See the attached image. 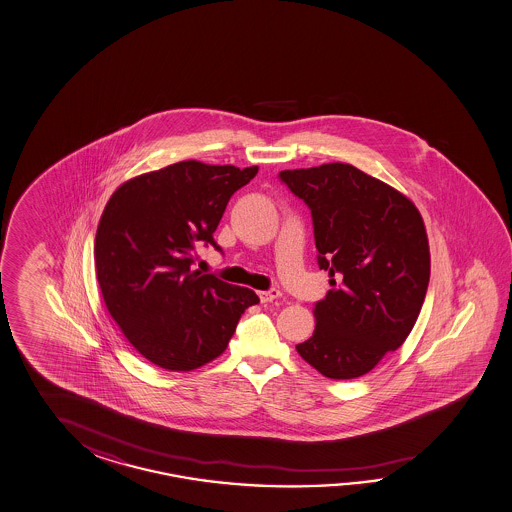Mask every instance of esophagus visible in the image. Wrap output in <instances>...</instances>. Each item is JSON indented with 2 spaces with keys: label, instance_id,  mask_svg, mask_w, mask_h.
Instances as JSON below:
<instances>
[{
  "label": "esophagus",
  "instance_id": "esophagus-1",
  "mask_svg": "<svg viewBox=\"0 0 512 512\" xmlns=\"http://www.w3.org/2000/svg\"><path fill=\"white\" fill-rule=\"evenodd\" d=\"M279 297V290L261 291V293H259V299H261L262 304H266V302H273V300L279 299Z\"/></svg>",
  "mask_w": 512,
  "mask_h": 512
}]
</instances>
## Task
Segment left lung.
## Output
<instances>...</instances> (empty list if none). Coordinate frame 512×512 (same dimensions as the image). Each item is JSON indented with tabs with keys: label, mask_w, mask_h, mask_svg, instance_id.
<instances>
[{
	"label": "left lung",
	"mask_w": 512,
	"mask_h": 512,
	"mask_svg": "<svg viewBox=\"0 0 512 512\" xmlns=\"http://www.w3.org/2000/svg\"><path fill=\"white\" fill-rule=\"evenodd\" d=\"M279 179L308 204L320 270L338 277L297 351L324 377H362L404 344L424 304L431 257L422 215L351 164L284 170Z\"/></svg>",
	"instance_id": "1"
}]
</instances>
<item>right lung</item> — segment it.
I'll return each mask as SVG.
<instances>
[{"mask_svg": "<svg viewBox=\"0 0 512 512\" xmlns=\"http://www.w3.org/2000/svg\"><path fill=\"white\" fill-rule=\"evenodd\" d=\"M259 168L181 161L112 193L97 226L96 277L108 313L143 357L192 371L228 346L255 291L192 271L193 251L213 241L233 193Z\"/></svg>", "mask_w": 512, "mask_h": 512, "instance_id": "right-lung-1", "label": "right lung"}]
</instances>
